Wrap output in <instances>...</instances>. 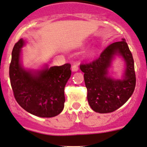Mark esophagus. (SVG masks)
Wrapping results in <instances>:
<instances>
[{
  "label": "esophagus",
  "instance_id": "1",
  "mask_svg": "<svg viewBox=\"0 0 147 147\" xmlns=\"http://www.w3.org/2000/svg\"><path fill=\"white\" fill-rule=\"evenodd\" d=\"M79 67H78V65H72V72H77V71L78 70Z\"/></svg>",
  "mask_w": 147,
  "mask_h": 147
}]
</instances>
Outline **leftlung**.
<instances>
[{
  "mask_svg": "<svg viewBox=\"0 0 147 147\" xmlns=\"http://www.w3.org/2000/svg\"><path fill=\"white\" fill-rule=\"evenodd\" d=\"M121 56L126 69L121 79H114L109 69L115 56ZM87 89V100L93 111L99 113L113 112L133 94L136 84L134 60L125 39L109 45L95 61L80 65Z\"/></svg>",
  "mask_w": 147,
  "mask_h": 147,
  "instance_id": "obj_1",
  "label": "left lung"
}]
</instances>
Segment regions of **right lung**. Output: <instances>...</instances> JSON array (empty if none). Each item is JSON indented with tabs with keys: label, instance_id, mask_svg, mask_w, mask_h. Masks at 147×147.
<instances>
[{
	"label": "right lung",
	"instance_id": "1",
	"mask_svg": "<svg viewBox=\"0 0 147 147\" xmlns=\"http://www.w3.org/2000/svg\"><path fill=\"white\" fill-rule=\"evenodd\" d=\"M20 38L14 46L9 68L10 84L18 104L29 113L41 118H52L63 110L64 89L71 76L70 64L47 65L41 69H25L21 63Z\"/></svg>",
	"mask_w": 147,
	"mask_h": 147
}]
</instances>
